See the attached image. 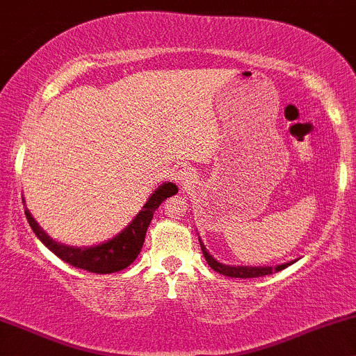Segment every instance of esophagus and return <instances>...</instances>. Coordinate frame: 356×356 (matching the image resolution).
<instances>
[{
    "label": "esophagus",
    "mask_w": 356,
    "mask_h": 356,
    "mask_svg": "<svg viewBox=\"0 0 356 356\" xmlns=\"http://www.w3.org/2000/svg\"><path fill=\"white\" fill-rule=\"evenodd\" d=\"M177 181L183 190H191L196 183V171L191 166H183L177 171Z\"/></svg>",
    "instance_id": "obj_1"
}]
</instances>
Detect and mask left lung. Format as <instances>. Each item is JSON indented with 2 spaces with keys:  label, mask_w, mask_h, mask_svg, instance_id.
<instances>
[{
  "label": "left lung",
  "mask_w": 356,
  "mask_h": 356,
  "mask_svg": "<svg viewBox=\"0 0 356 356\" xmlns=\"http://www.w3.org/2000/svg\"><path fill=\"white\" fill-rule=\"evenodd\" d=\"M200 244H201V251H203V256L206 261H208L209 267H211L213 270L219 272V274L222 275H227V277H239V279H251V277H262V275H269L272 272H279L285 269L287 266L293 264V261L291 262H285V264H280V266H275V267H269V266H259V267H251V266H226L222 264V262H218L216 259H214L211 254L206 251L204 244L201 243L200 239Z\"/></svg>",
  "instance_id": "8db88e82"
}]
</instances>
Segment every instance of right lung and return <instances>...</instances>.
Returning <instances> with one entry per match:
<instances>
[{"label":"right lung","instance_id":"obj_1","mask_svg":"<svg viewBox=\"0 0 356 356\" xmlns=\"http://www.w3.org/2000/svg\"><path fill=\"white\" fill-rule=\"evenodd\" d=\"M177 193L178 188L173 183H163L161 186H158L147 203L143 204L142 211L131 219V222L124 231L118 232L112 239L105 241L102 244L90 245V248H74V245L57 243L34 221L28 208L24 209V214L38 239L64 262L77 267V269L94 272V274H112V272L127 269L137 259L140 251H142L145 234L150 226L153 213L166 198L177 195Z\"/></svg>","mask_w":356,"mask_h":356}]
</instances>
